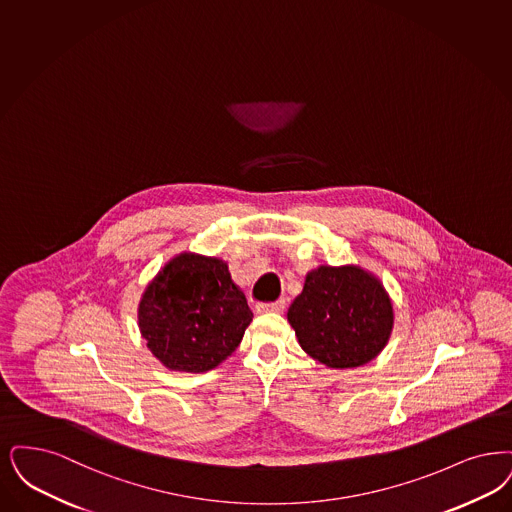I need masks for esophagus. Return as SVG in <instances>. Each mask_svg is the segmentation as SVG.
<instances>
[{"instance_id": "1", "label": "esophagus", "mask_w": 512, "mask_h": 512, "mask_svg": "<svg viewBox=\"0 0 512 512\" xmlns=\"http://www.w3.org/2000/svg\"><path fill=\"white\" fill-rule=\"evenodd\" d=\"M284 308H286V301L280 299L274 303H259L257 312H284Z\"/></svg>"}]
</instances>
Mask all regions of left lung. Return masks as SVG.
I'll return each mask as SVG.
<instances>
[{"instance_id":"8db88e82","label":"left lung","mask_w":512,"mask_h":512,"mask_svg":"<svg viewBox=\"0 0 512 512\" xmlns=\"http://www.w3.org/2000/svg\"><path fill=\"white\" fill-rule=\"evenodd\" d=\"M299 345L333 369L360 368L387 347L394 308L387 289L362 266H318L287 310Z\"/></svg>"}]
</instances>
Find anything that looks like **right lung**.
Returning <instances> with one entry per match:
<instances>
[{
	"label": "right lung",
	"mask_w": 512,
	"mask_h": 512,
	"mask_svg": "<svg viewBox=\"0 0 512 512\" xmlns=\"http://www.w3.org/2000/svg\"><path fill=\"white\" fill-rule=\"evenodd\" d=\"M137 312L150 352L165 368L186 373L225 362L253 320L225 261L190 251L165 263L144 289Z\"/></svg>",
	"instance_id": "obj_1"
}]
</instances>
